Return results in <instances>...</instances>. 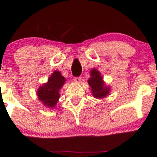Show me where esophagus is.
Instances as JSON below:
<instances>
[{
    "label": "esophagus",
    "instance_id": "esophagus-1",
    "mask_svg": "<svg viewBox=\"0 0 157 157\" xmlns=\"http://www.w3.org/2000/svg\"><path fill=\"white\" fill-rule=\"evenodd\" d=\"M81 77H76V78H74V81L75 83H78L81 82Z\"/></svg>",
    "mask_w": 157,
    "mask_h": 157
}]
</instances>
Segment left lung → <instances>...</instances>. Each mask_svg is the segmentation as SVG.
I'll return each instance as SVG.
<instances>
[{"label":"left lung","mask_w":157,"mask_h":157,"mask_svg":"<svg viewBox=\"0 0 157 157\" xmlns=\"http://www.w3.org/2000/svg\"><path fill=\"white\" fill-rule=\"evenodd\" d=\"M90 76L91 77L87 81L91 86L90 89L94 97L101 99L108 96L111 91V87L106 85L99 71L95 68H93L90 71Z\"/></svg>","instance_id":"1"}]
</instances>
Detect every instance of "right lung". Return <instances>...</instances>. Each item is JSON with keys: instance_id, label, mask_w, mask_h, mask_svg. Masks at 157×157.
Masks as SVG:
<instances>
[{"instance_id": "add662e5", "label": "right lung", "mask_w": 157, "mask_h": 157, "mask_svg": "<svg viewBox=\"0 0 157 157\" xmlns=\"http://www.w3.org/2000/svg\"><path fill=\"white\" fill-rule=\"evenodd\" d=\"M65 82L66 78L62 76L61 72L54 71L49 76L48 81L38 87L36 92L38 100L44 106L49 109H53L59 101V91Z\"/></svg>"}]
</instances>
